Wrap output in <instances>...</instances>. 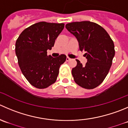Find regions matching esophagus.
I'll list each match as a JSON object with an SVG mask.
<instances>
[{
  "instance_id": "1",
  "label": "esophagus",
  "mask_w": 128,
  "mask_h": 128,
  "mask_svg": "<svg viewBox=\"0 0 128 128\" xmlns=\"http://www.w3.org/2000/svg\"><path fill=\"white\" fill-rule=\"evenodd\" d=\"M70 60V58H68V57H67V58H66V61H69Z\"/></svg>"
}]
</instances>
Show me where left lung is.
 Here are the masks:
<instances>
[{
  "label": "left lung",
  "mask_w": 128,
  "mask_h": 128,
  "mask_svg": "<svg viewBox=\"0 0 128 128\" xmlns=\"http://www.w3.org/2000/svg\"><path fill=\"white\" fill-rule=\"evenodd\" d=\"M66 28L76 37L87 59L85 66L76 59L77 66L72 69L74 81L83 88L94 89L102 83L112 65L113 41L104 28L90 21L67 24Z\"/></svg>",
  "instance_id": "obj_1"
}]
</instances>
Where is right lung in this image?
<instances>
[{
	"label": "right lung",
	"instance_id": "right-lung-1",
	"mask_svg": "<svg viewBox=\"0 0 128 128\" xmlns=\"http://www.w3.org/2000/svg\"><path fill=\"white\" fill-rule=\"evenodd\" d=\"M64 27V24L40 22L23 30L16 43L18 66L25 78L33 86L44 89L56 80L60 66L66 56L47 55Z\"/></svg>",
	"mask_w": 128,
	"mask_h": 128
}]
</instances>
